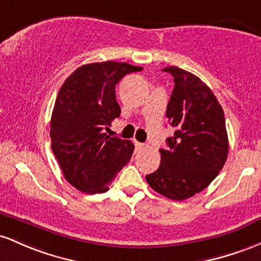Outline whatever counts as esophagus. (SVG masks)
<instances>
[{"instance_id":"obj_1","label":"esophagus","mask_w":261,"mask_h":261,"mask_svg":"<svg viewBox=\"0 0 261 261\" xmlns=\"http://www.w3.org/2000/svg\"><path fill=\"white\" fill-rule=\"evenodd\" d=\"M133 142H134V145H136V149H137V150H143V149L145 148V145L143 144V143H139V142H137L136 139H134Z\"/></svg>"}]
</instances>
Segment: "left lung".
<instances>
[{"label": "left lung", "mask_w": 261, "mask_h": 261, "mask_svg": "<svg viewBox=\"0 0 261 261\" xmlns=\"http://www.w3.org/2000/svg\"><path fill=\"white\" fill-rule=\"evenodd\" d=\"M174 77L166 108L174 137L160 149L156 171L146 175L151 189L170 200L182 201L201 192L215 180L228 156L223 108L203 81L177 66L164 67Z\"/></svg>", "instance_id": "8db88e82"}]
</instances>
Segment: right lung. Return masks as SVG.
<instances>
[{"label":"right lung","instance_id":"obj_1","mask_svg":"<svg viewBox=\"0 0 261 261\" xmlns=\"http://www.w3.org/2000/svg\"><path fill=\"white\" fill-rule=\"evenodd\" d=\"M142 67L103 61L76 69L61 86L50 121L51 150L64 177L85 194L106 192L130 160V140L108 136L121 115L116 85Z\"/></svg>","mask_w":261,"mask_h":261}]
</instances>
